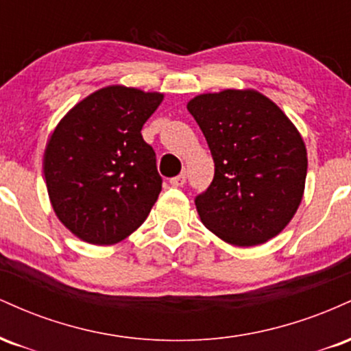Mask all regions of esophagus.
Wrapping results in <instances>:
<instances>
[{"label": "esophagus", "mask_w": 351, "mask_h": 351, "mask_svg": "<svg viewBox=\"0 0 351 351\" xmlns=\"http://www.w3.org/2000/svg\"><path fill=\"white\" fill-rule=\"evenodd\" d=\"M170 183L173 184V186H176V188L183 186V184L186 183V175H184V173H181V175L175 176V178H171V180H170Z\"/></svg>", "instance_id": "obj_1"}]
</instances>
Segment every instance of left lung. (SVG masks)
<instances>
[{
    "label": "left lung",
    "instance_id": "left-lung-1",
    "mask_svg": "<svg viewBox=\"0 0 351 351\" xmlns=\"http://www.w3.org/2000/svg\"><path fill=\"white\" fill-rule=\"evenodd\" d=\"M186 108L215 162V178L195 199L201 223L237 247L267 243L304 196L307 148L299 130L254 88L196 95Z\"/></svg>",
    "mask_w": 351,
    "mask_h": 351
}]
</instances>
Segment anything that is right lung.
<instances>
[{"label":"right lung","instance_id":"right-lung-1","mask_svg":"<svg viewBox=\"0 0 351 351\" xmlns=\"http://www.w3.org/2000/svg\"><path fill=\"white\" fill-rule=\"evenodd\" d=\"M160 92L107 86L60 119L46 145L44 178L52 209L74 236L112 245L138 229L162 191L142 127Z\"/></svg>","mask_w":351,"mask_h":351}]
</instances>
